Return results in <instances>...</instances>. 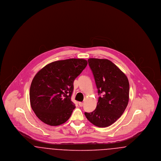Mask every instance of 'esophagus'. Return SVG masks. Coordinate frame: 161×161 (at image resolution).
Here are the masks:
<instances>
[{"mask_svg": "<svg viewBox=\"0 0 161 161\" xmlns=\"http://www.w3.org/2000/svg\"><path fill=\"white\" fill-rule=\"evenodd\" d=\"M78 104H79V106H80V107H82V106H83V103H82V102H79Z\"/></svg>", "mask_w": 161, "mask_h": 161, "instance_id": "obj_1", "label": "esophagus"}]
</instances>
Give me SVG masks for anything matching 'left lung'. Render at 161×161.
Here are the masks:
<instances>
[{"instance_id":"obj_1","label":"left lung","mask_w":161,"mask_h":161,"mask_svg":"<svg viewBox=\"0 0 161 161\" xmlns=\"http://www.w3.org/2000/svg\"><path fill=\"white\" fill-rule=\"evenodd\" d=\"M98 95L95 110L85 112L87 119L98 127H106L121 117L129 100L127 77L114 63L107 59L89 58Z\"/></svg>"}]
</instances>
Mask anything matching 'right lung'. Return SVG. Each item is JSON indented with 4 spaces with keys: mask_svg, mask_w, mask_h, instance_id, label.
<instances>
[{
    "mask_svg": "<svg viewBox=\"0 0 161 161\" xmlns=\"http://www.w3.org/2000/svg\"><path fill=\"white\" fill-rule=\"evenodd\" d=\"M87 61L70 58L52 62L34 77L30 90L32 110L40 120L51 126L66 122L75 108L71 101L74 81Z\"/></svg>",
    "mask_w": 161,
    "mask_h": 161,
    "instance_id": "1",
    "label": "right lung"
}]
</instances>
